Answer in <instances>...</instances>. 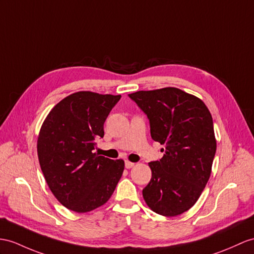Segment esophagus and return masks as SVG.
Here are the masks:
<instances>
[{
  "instance_id": "1",
  "label": "esophagus",
  "mask_w": 254,
  "mask_h": 254,
  "mask_svg": "<svg viewBox=\"0 0 254 254\" xmlns=\"http://www.w3.org/2000/svg\"><path fill=\"white\" fill-rule=\"evenodd\" d=\"M134 166V164L133 163H131V162H128V160H126L125 162V167L127 169H130V168H132V167Z\"/></svg>"
}]
</instances>
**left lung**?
<instances>
[{"mask_svg":"<svg viewBox=\"0 0 254 254\" xmlns=\"http://www.w3.org/2000/svg\"><path fill=\"white\" fill-rule=\"evenodd\" d=\"M146 114L151 137L164 144L162 159L148 164L151 181L142 190L154 212L176 216L198 200L216 151L212 116L199 98L179 88L128 95Z\"/></svg>","mask_w":254,"mask_h":254,"instance_id":"1","label":"left lung"}]
</instances>
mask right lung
<instances>
[{"instance_id":"add662e5","label":"right lung","mask_w":254,"mask_h":254,"mask_svg":"<svg viewBox=\"0 0 254 254\" xmlns=\"http://www.w3.org/2000/svg\"><path fill=\"white\" fill-rule=\"evenodd\" d=\"M121 95L78 91L49 112L38 138V156L52 193L78 213L104 205L122 178L125 163L94 153L103 125Z\"/></svg>"}]
</instances>
